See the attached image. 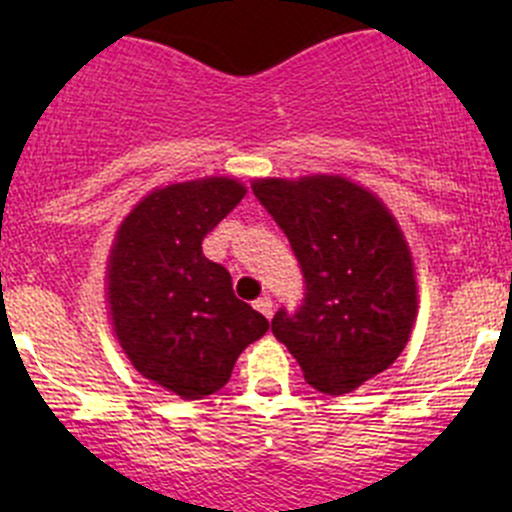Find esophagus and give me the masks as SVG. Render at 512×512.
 Segmentation results:
<instances>
[{"instance_id": "esophagus-1", "label": "esophagus", "mask_w": 512, "mask_h": 512, "mask_svg": "<svg viewBox=\"0 0 512 512\" xmlns=\"http://www.w3.org/2000/svg\"><path fill=\"white\" fill-rule=\"evenodd\" d=\"M255 309H257V312H260V314H265L267 319H270V317H272V299L267 297V294H262V297L255 299Z\"/></svg>"}]
</instances>
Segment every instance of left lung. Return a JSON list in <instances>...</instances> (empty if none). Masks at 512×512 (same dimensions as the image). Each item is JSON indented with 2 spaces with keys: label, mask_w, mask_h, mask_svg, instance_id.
Listing matches in <instances>:
<instances>
[{
  "label": "left lung",
  "mask_w": 512,
  "mask_h": 512,
  "mask_svg": "<svg viewBox=\"0 0 512 512\" xmlns=\"http://www.w3.org/2000/svg\"><path fill=\"white\" fill-rule=\"evenodd\" d=\"M252 193L285 232L304 297L272 317V334L304 381L347 394L404 352L416 319V280L399 225L376 195L337 175L255 180Z\"/></svg>",
  "instance_id": "obj_1"
}]
</instances>
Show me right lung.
<instances>
[{
  "instance_id": "right-lung-1",
  "label": "right lung",
  "mask_w": 512,
  "mask_h": 512,
  "mask_svg": "<svg viewBox=\"0 0 512 512\" xmlns=\"http://www.w3.org/2000/svg\"><path fill=\"white\" fill-rule=\"evenodd\" d=\"M230 178L153 190L116 235L108 304L131 364L183 399L227 384L237 356L270 322L232 292V277L203 255V240L245 198Z\"/></svg>"
}]
</instances>
